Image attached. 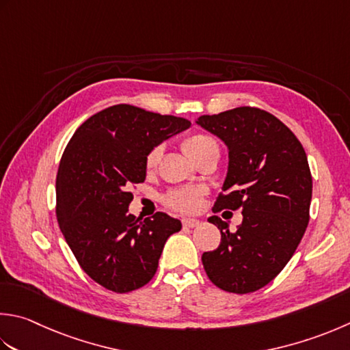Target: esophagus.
<instances>
[{
    "label": "esophagus",
    "instance_id": "esophagus-1",
    "mask_svg": "<svg viewBox=\"0 0 350 350\" xmlns=\"http://www.w3.org/2000/svg\"><path fill=\"white\" fill-rule=\"evenodd\" d=\"M182 224L185 228H196V226L200 224V220H197V218H183Z\"/></svg>",
    "mask_w": 350,
    "mask_h": 350
}]
</instances>
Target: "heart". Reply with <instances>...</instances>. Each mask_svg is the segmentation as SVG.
<instances>
[{
    "mask_svg": "<svg viewBox=\"0 0 350 350\" xmlns=\"http://www.w3.org/2000/svg\"><path fill=\"white\" fill-rule=\"evenodd\" d=\"M212 142L214 141H212L209 136L202 135V133H196V135L188 136V138L183 141L182 147L185 150V153H187L191 159H193V156L198 152V150L204 146H208V144H212ZM159 156H161L159 147H154L152 152L147 154L146 165L148 170L156 167L157 161H159ZM165 203L168 208L179 211V212H185V214L196 212L202 204V189L194 188V187L174 189L165 197Z\"/></svg>",
    "mask_w": 350,
    "mask_h": 350,
    "instance_id": "heart-1",
    "label": "heart"
}]
</instances>
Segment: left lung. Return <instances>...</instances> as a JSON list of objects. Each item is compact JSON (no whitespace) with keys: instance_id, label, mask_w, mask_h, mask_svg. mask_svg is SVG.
Listing matches in <instances>:
<instances>
[{"instance_id":"obj_1","label":"left lung","mask_w":350,"mask_h":350,"mask_svg":"<svg viewBox=\"0 0 350 350\" xmlns=\"http://www.w3.org/2000/svg\"><path fill=\"white\" fill-rule=\"evenodd\" d=\"M196 122L228 147V173L214 212L241 209L243 223L229 230L220 217L221 243L202 262L212 284L245 294L271 282L296 252L308 221L312 177L302 144L276 116L256 107L202 115Z\"/></svg>"}]
</instances>
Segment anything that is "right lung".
Returning a JSON list of instances; mask_svg holds the SVG:
<instances>
[{"mask_svg":"<svg viewBox=\"0 0 350 350\" xmlns=\"http://www.w3.org/2000/svg\"><path fill=\"white\" fill-rule=\"evenodd\" d=\"M191 122L115 105L86 120L68 142L56 179L62 234L89 278L115 293L148 284L177 218L129 212L130 188L146 180L147 154Z\"/></svg>","mask_w":350,"mask_h":350,"instance_id":"1","label":"right lung"}]
</instances>
